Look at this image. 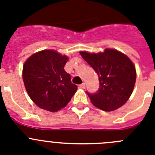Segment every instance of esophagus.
Instances as JSON below:
<instances>
[{
	"label": "esophagus",
	"mask_w": 155,
	"mask_h": 155,
	"mask_svg": "<svg viewBox=\"0 0 155 155\" xmlns=\"http://www.w3.org/2000/svg\"><path fill=\"white\" fill-rule=\"evenodd\" d=\"M79 87H80V88H82V89H84L86 87V84L84 83H82V84H80V85H79Z\"/></svg>",
	"instance_id": "1"
}]
</instances>
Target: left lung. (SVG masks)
<instances>
[{
  "instance_id": "8db88e82",
  "label": "left lung",
  "mask_w": 155,
  "mask_h": 155,
  "mask_svg": "<svg viewBox=\"0 0 155 155\" xmlns=\"http://www.w3.org/2000/svg\"><path fill=\"white\" fill-rule=\"evenodd\" d=\"M80 54L97 72L99 89L96 93L87 91L94 106L106 111L122 106L134 91L137 73L133 62L126 55L116 50L105 49L104 52Z\"/></svg>"
}]
</instances>
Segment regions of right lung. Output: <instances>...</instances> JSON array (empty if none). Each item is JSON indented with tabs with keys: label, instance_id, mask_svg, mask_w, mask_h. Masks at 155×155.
Masks as SVG:
<instances>
[{
	"label": "right lung",
	"instance_id": "obj_1",
	"mask_svg": "<svg viewBox=\"0 0 155 155\" xmlns=\"http://www.w3.org/2000/svg\"><path fill=\"white\" fill-rule=\"evenodd\" d=\"M68 60V57L54 51L45 50L32 55L24 64L25 90L40 108L58 111L67 105L77 91L70 74L64 69Z\"/></svg>",
	"mask_w": 155,
	"mask_h": 155
}]
</instances>
